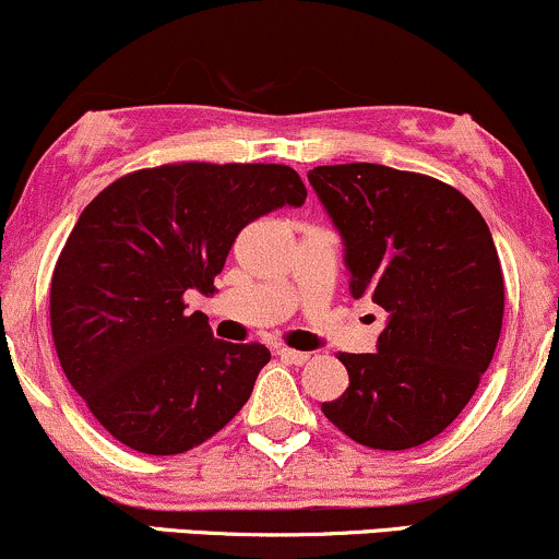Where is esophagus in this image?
<instances>
[{"label":"esophagus","mask_w":559,"mask_h":559,"mask_svg":"<svg viewBox=\"0 0 559 559\" xmlns=\"http://www.w3.org/2000/svg\"><path fill=\"white\" fill-rule=\"evenodd\" d=\"M278 358L286 360V364L302 366V364H308V360H310V353H302V349H292V347H281Z\"/></svg>","instance_id":"esophagus-1"}]
</instances>
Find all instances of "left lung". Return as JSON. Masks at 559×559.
<instances>
[{
  "label": "left lung",
  "instance_id": "1",
  "mask_svg": "<svg viewBox=\"0 0 559 559\" xmlns=\"http://www.w3.org/2000/svg\"><path fill=\"white\" fill-rule=\"evenodd\" d=\"M308 180L345 243L349 294L388 310L377 353H340L349 388L321 411L369 449L427 443L475 395L501 334L486 219L456 188L382 164L316 167Z\"/></svg>",
  "mask_w": 559,
  "mask_h": 559
}]
</instances>
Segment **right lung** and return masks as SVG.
Wrapping results in <instances>:
<instances>
[{
  "label": "right lung",
  "mask_w": 559,
  "mask_h": 559,
  "mask_svg": "<svg viewBox=\"0 0 559 559\" xmlns=\"http://www.w3.org/2000/svg\"><path fill=\"white\" fill-rule=\"evenodd\" d=\"M305 199L284 164L188 162L132 171L90 201L52 273V340L119 443L171 456L243 408L270 349L214 340L182 294H214L238 233Z\"/></svg>",
  "instance_id": "obj_1"
}]
</instances>
